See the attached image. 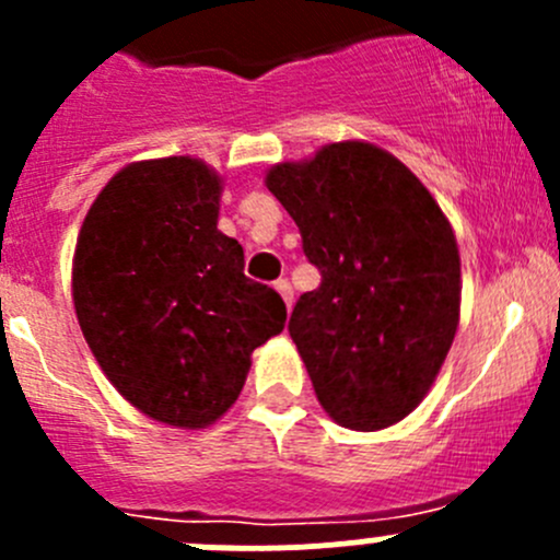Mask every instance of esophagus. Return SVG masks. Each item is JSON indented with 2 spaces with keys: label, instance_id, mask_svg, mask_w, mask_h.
Masks as SVG:
<instances>
[{
  "label": "esophagus",
  "instance_id": "obj_1",
  "mask_svg": "<svg viewBox=\"0 0 560 560\" xmlns=\"http://www.w3.org/2000/svg\"><path fill=\"white\" fill-rule=\"evenodd\" d=\"M276 292H279L281 298H284V303H287V308H292V284L287 279H279L276 281Z\"/></svg>",
  "mask_w": 560,
  "mask_h": 560
}]
</instances>
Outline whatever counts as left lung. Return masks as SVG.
<instances>
[{
    "label": "left lung",
    "mask_w": 560,
    "mask_h": 560,
    "mask_svg": "<svg viewBox=\"0 0 560 560\" xmlns=\"http://www.w3.org/2000/svg\"><path fill=\"white\" fill-rule=\"evenodd\" d=\"M322 273L290 316L322 409L352 431L404 420L431 389L460 316L455 233L387 151L330 143L265 178Z\"/></svg>",
    "instance_id": "obj_1"
}]
</instances>
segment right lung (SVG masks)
<instances>
[{"label":"right lung","instance_id":"right-lung-1","mask_svg":"<svg viewBox=\"0 0 560 560\" xmlns=\"http://www.w3.org/2000/svg\"><path fill=\"white\" fill-rule=\"evenodd\" d=\"M222 178L189 156L135 162L83 219L72 301L113 387L175 428L217 422L244 389L252 352L284 330L279 292L244 276L217 230Z\"/></svg>","mask_w":560,"mask_h":560}]
</instances>
